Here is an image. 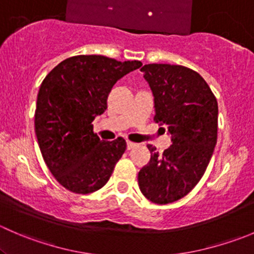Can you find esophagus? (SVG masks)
<instances>
[{"instance_id": "1", "label": "esophagus", "mask_w": 254, "mask_h": 254, "mask_svg": "<svg viewBox=\"0 0 254 254\" xmlns=\"http://www.w3.org/2000/svg\"><path fill=\"white\" fill-rule=\"evenodd\" d=\"M137 146V143L135 142H131V141H127V150H132V148H135Z\"/></svg>"}]
</instances>
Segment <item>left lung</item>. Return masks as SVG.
I'll return each mask as SVG.
<instances>
[{
  "mask_svg": "<svg viewBox=\"0 0 254 254\" xmlns=\"http://www.w3.org/2000/svg\"><path fill=\"white\" fill-rule=\"evenodd\" d=\"M153 94L155 120L166 125L172 145L140 170L139 188L150 201L168 204L196 186L217 139V102L205 79L181 65L148 64L141 68Z\"/></svg>",
  "mask_w": 254,
  "mask_h": 254,
  "instance_id": "left-lung-1",
  "label": "left lung"
}]
</instances>
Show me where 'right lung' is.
Wrapping results in <instances>:
<instances>
[{
    "label": "right lung",
    "mask_w": 254,
    "mask_h": 254,
    "mask_svg": "<svg viewBox=\"0 0 254 254\" xmlns=\"http://www.w3.org/2000/svg\"><path fill=\"white\" fill-rule=\"evenodd\" d=\"M140 61L78 55L59 64L42 82L35 109V135L56 181L76 194L101 189L127 148L123 137L102 141L92 122L107 109L113 86Z\"/></svg>",
    "instance_id": "right-lung-1"
}]
</instances>
